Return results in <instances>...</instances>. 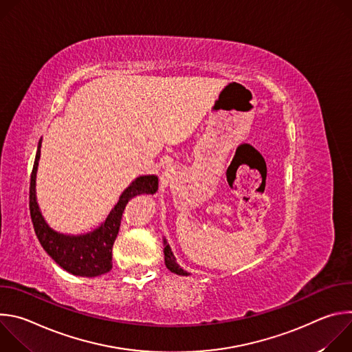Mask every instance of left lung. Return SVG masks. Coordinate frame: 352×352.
<instances>
[{
  "label": "left lung",
  "instance_id": "obj_1",
  "mask_svg": "<svg viewBox=\"0 0 352 352\" xmlns=\"http://www.w3.org/2000/svg\"><path fill=\"white\" fill-rule=\"evenodd\" d=\"M164 262H166V266L170 272L178 274V276H188L189 273H186L175 261V256L173 254V250L170 248V245L167 243V241L164 239Z\"/></svg>",
  "mask_w": 352,
  "mask_h": 352
}]
</instances>
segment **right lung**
<instances>
[{
    "label": "right lung",
    "instance_id": "right-lung-1",
    "mask_svg": "<svg viewBox=\"0 0 352 352\" xmlns=\"http://www.w3.org/2000/svg\"><path fill=\"white\" fill-rule=\"evenodd\" d=\"M41 140L30 175L29 209L37 239L52 259L71 274L97 277L109 273L113 267V245L118 235L124 209L129 200L142 193H156L159 178L156 175L138 177L120 196L106 221L91 232L83 235H65L50 228L41 216L36 200V171L40 159Z\"/></svg>",
    "mask_w": 352,
    "mask_h": 352
}]
</instances>
